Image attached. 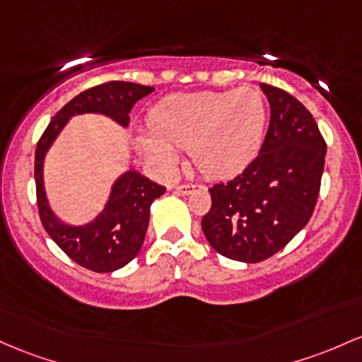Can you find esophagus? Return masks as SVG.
Returning <instances> with one entry per match:
<instances>
[{"mask_svg": "<svg viewBox=\"0 0 362 362\" xmlns=\"http://www.w3.org/2000/svg\"><path fill=\"white\" fill-rule=\"evenodd\" d=\"M196 187H199V185H194V184H184V185H178L177 190H178V192H182V194H190V192H192V190L196 189Z\"/></svg>", "mask_w": 362, "mask_h": 362, "instance_id": "esophagus-1", "label": "esophagus"}]
</instances>
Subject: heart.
<instances>
[{
  "instance_id": "1",
  "label": "heart",
  "mask_w": 362,
  "mask_h": 362,
  "mask_svg": "<svg viewBox=\"0 0 362 362\" xmlns=\"http://www.w3.org/2000/svg\"><path fill=\"white\" fill-rule=\"evenodd\" d=\"M268 110L259 90H201L163 98L148 115L149 132L136 137L146 160L173 172L177 149H189L196 168L209 178L244 172L259 154Z\"/></svg>"
}]
</instances>
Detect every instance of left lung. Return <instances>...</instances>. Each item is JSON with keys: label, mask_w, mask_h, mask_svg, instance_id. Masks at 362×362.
Listing matches in <instances>:
<instances>
[{"label": "left lung", "mask_w": 362, "mask_h": 362, "mask_svg": "<svg viewBox=\"0 0 362 362\" xmlns=\"http://www.w3.org/2000/svg\"><path fill=\"white\" fill-rule=\"evenodd\" d=\"M269 127L259 154L239 177L216 184L201 226L209 245L240 263H259L291 242L315 211L327 144L313 115L285 90L261 84Z\"/></svg>", "instance_id": "obj_1"}]
</instances>
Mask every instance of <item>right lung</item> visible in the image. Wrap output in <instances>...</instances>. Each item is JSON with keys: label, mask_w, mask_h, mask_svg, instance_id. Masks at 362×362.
I'll list each match as a JSON object with an SVG mask.
<instances>
[{"label": "right lung", "mask_w": 362, "mask_h": 362, "mask_svg": "<svg viewBox=\"0 0 362 362\" xmlns=\"http://www.w3.org/2000/svg\"><path fill=\"white\" fill-rule=\"evenodd\" d=\"M153 90L154 87L122 81L90 87L54 115L35 149V189L42 226L70 259L93 272H117L137 256L149 225L151 204L165 194L166 187L149 180L139 170L129 168L115 178L108 199L93 220L70 223L53 211L47 199L46 154L71 118L78 115H101L127 129L134 105Z\"/></svg>", "instance_id": "obj_1"}]
</instances>
